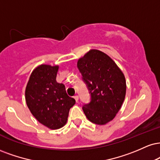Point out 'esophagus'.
I'll use <instances>...</instances> for the list:
<instances>
[{
	"label": "esophagus",
	"instance_id": "obj_1",
	"mask_svg": "<svg viewBox=\"0 0 160 160\" xmlns=\"http://www.w3.org/2000/svg\"><path fill=\"white\" fill-rule=\"evenodd\" d=\"M74 98L75 99V101H76V102H78V100H79V96L78 95H75L74 97Z\"/></svg>",
	"mask_w": 160,
	"mask_h": 160
}]
</instances>
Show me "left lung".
<instances>
[{
  "label": "left lung",
  "instance_id": "left-lung-1",
  "mask_svg": "<svg viewBox=\"0 0 160 160\" xmlns=\"http://www.w3.org/2000/svg\"><path fill=\"white\" fill-rule=\"evenodd\" d=\"M78 68L91 95V101L82 110L91 122L106 124L115 118L124 101V75L108 55L95 49L78 59Z\"/></svg>",
  "mask_w": 160,
  "mask_h": 160
}]
</instances>
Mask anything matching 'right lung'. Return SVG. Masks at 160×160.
Listing matches in <instances>:
<instances>
[{"mask_svg":"<svg viewBox=\"0 0 160 160\" xmlns=\"http://www.w3.org/2000/svg\"><path fill=\"white\" fill-rule=\"evenodd\" d=\"M58 69V65L36 67L25 89L27 105L32 115L51 130L66 124L69 110L75 103V100L67 95L64 84L57 82Z\"/></svg>","mask_w":160,"mask_h":160,"instance_id":"obj_1","label":"right lung"}]
</instances>
